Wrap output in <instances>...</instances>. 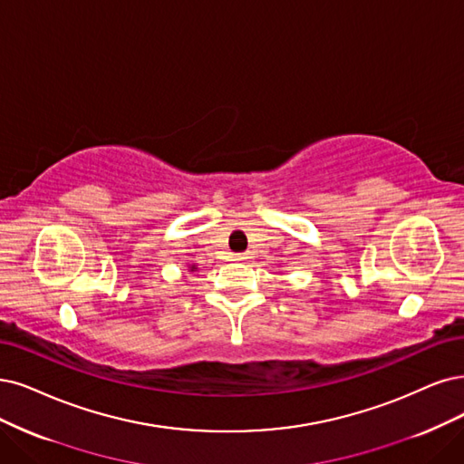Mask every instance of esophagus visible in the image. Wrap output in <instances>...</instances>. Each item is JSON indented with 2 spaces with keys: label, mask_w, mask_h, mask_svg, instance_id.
Masks as SVG:
<instances>
[{
  "label": "esophagus",
  "mask_w": 464,
  "mask_h": 464,
  "mask_svg": "<svg viewBox=\"0 0 464 464\" xmlns=\"http://www.w3.org/2000/svg\"><path fill=\"white\" fill-rule=\"evenodd\" d=\"M233 260H237V262H245V260H248V254L246 252H243V254H235V258Z\"/></svg>",
  "instance_id": "esophagus-1"
}]
</instances>
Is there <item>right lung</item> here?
<instances>
[{
	"label": "right lung",
	"mask_w": 464,
	"mask_h": 464,
	"mask_svg": "<svg viewBox=\"0 0 464 464\" xmlns=\"http://www.w3.org/2000/svg\"><path fill=\"white\" fill-rule=\"evenodd\" d=\"M188 271H191V273H195V271H198V267L193 264V266H188Z\"/></svg>",
	"instance_id": "right-lung-1"
}]
</instances>
